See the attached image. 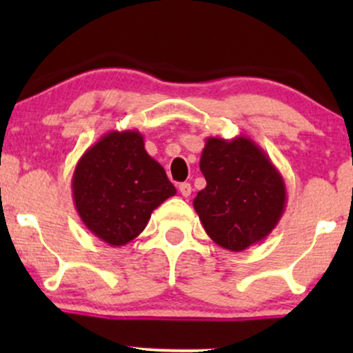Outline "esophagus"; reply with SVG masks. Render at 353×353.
Here are the masks:
<instances>
[{"label": "esophagus", "mask_w": 353, "mask_h": 353, "mask_svg": "<svg viewBox=\"0 0 353 353\" xmlns=\"http://www.w3.org/2000/svg\"><path fill=\"white\" fill-rule=\"evenodd\" d=\"M179 192L184 197H189L190 192H192V185H190L189 182H182V184H179Z\"/></svg>", "instance_id": "34e87169"}]
</instances>
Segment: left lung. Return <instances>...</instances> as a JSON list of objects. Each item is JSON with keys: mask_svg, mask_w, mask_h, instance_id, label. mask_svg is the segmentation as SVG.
Segmentation results:
<instances>
[{"mask_svg": "<svg viewBox=\"0 0 353 353\" xmlns=\"http://www.w3.org/2000/svg\"><path fill=\"white\" fill-rule=\"evenodd\" d=\"M208 185L192 205L217 245L241 252L272 232L285 210L282 174L252 139L208 137L201 154Z\"/></svg>", "mask_w": 353, "mask_h": 353, "instance_id": "left-lung-1", "label": "left lung"}]
</instances>
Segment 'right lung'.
Instances as JSON below:
<instances>
[{
    "label": "right lung",
    "mask_w": 353,
    "mask_h": 353,
    "mask_svg": "<svg viewBox=\"0 0 353 353\" xmlns=\"http://www.w3.org/2000/svg\"><path fill=\"white\" fill-rule=\"evenodd\" d=\"M71 185L83 224L112 247L139 236L152 210L176 194L139 131L104 134L81 156Z\"/></svg>",
    "instance_id": "1"
}]
</instances>
